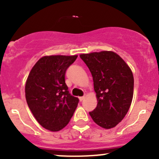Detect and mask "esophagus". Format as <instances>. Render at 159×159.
Here are the masks:
<instances>
[{
	"label": "esophagus",
	"mask_w": 159,
	"mask_h": 159,
	"mask_svg": "<svg viewBox=\"0 0 159 159\" xmlns=\"http://www.w3.org/2000/svg\"><path fill=\"white\" fill-rule=\"evenodd\" d=\"M78 98H79V100H80V101H83V100L84 99V96H80V97H78Z\"/></svg>",
	"instance_id": "obj_1"
}]
</instances>
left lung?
<instances>
[{
    "label": "left lung",
    "instance_id": "1",
    "mask_svg": "<svg viewBox=\"0 0 159 159\" xmlns=\"http://www.w3.org/2000/svg\"><path fill=\"white\" fill-rule=\"evenodd\" d=\"M90 69L98 104L89 113L97 125L111 129L126 115L133 98L134 77L131 69L116 53L103 51L82 54Z\"/></svg>",
    "mask_w": 159,
    "mask_h": 159
}]
</instances>
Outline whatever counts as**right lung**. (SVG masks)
I'll return each mask as SVG.
<instances>
[{
  "instance_id": "1",
  "label": "right lung",
  "mask_w": 159,
  "mask_h": 159,
  "mask_svg": "<svg viewBox=\"0 0 159 159\" xmlns=\"http://www.w3.org/2000/svg\"><path fill=\"white\" fill-rule=\"evenodd\" d=\"M77 55L43 57L30 72L25 84L29 108L45 129L57 132L69 123L79 99L69 93L66 71Z\"/></svg>"
}]
</instances>
